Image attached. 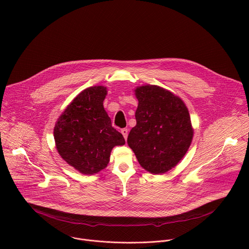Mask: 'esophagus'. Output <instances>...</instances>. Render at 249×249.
<instances>
[{"label": "esophagus", "mask_w": 249, "mask_h": 249, "mask_svg": "<svg viewBox=\"0 0 249 249\" xmlns=\"http://www.w3.org/2000/svg\"><path fill=\"white\" fill-rule=\"evenodd\" d=\"M121 134L123 135L124 139L126 140V139H127V137H128V129H126V128L122 129V130H121Z\"/></svg>", "instance_id": "obj_1"}]
</instances>
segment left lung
<instances>
[{
    "instance_id": "8db88e82",
    "label": "left lung",
    "mask_w": 249,
    "mask_h": 249,
    "mask_svg": "<svg viewBox=\"0 0 249 249\" xmlns=\"http://www.w3.org/2000/svg\"><path fill=\"white\" fill-rule=\"evenodd\" d=\"M137 124L127 143L140 165L153 174L173 168L187 153L193 127L184 101L173 92L155 85L137 87Z\"/></svg>"
}]
</instances>
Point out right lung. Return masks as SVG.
<instances>
[{"instance_id":"obj_1","label":"right lung","mask_w":249,"mask_h":249,"mask_svg":"<svg viewBox=\"0 0 249 249\" xmlns=\"http://www.w3.org/2000/svg\"><path fill=\"white\" fill-rule=\"evenodd\" d=\"M106 94L107 89L103 86L84 89L65 108L54 127L59 155L83 174L104 169L112 149L125 144L103 107Z\"/></svg>"}]
</instances>
